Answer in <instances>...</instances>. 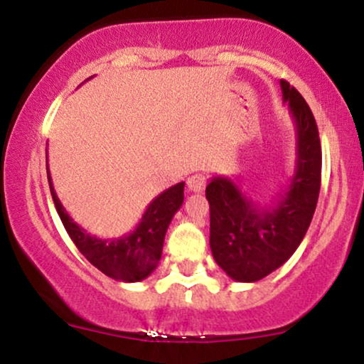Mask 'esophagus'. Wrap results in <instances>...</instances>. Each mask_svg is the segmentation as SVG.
Listing matches in <instances>:
<instances>
[{"instance_id":"esophagus-1","label":"esophagus","mask_w":364,"mask_h":364,"mask_svg":"<svg viewBox=\"0 0 364 364\" xmlns=\"http://www.w3.org/2000/svg\"><path fill=\"white\" fill-rule=\"evenodd\" d=\"M205 186H207V178H205L203 174L196 173L193 176L188 178V190H190L191 193H201V191L205 190Z\"/></svg>"}]
</instances>
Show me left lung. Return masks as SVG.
Segmentation results:
<instances>
[{"mask_svg":"<svg viewBox=\"0 0 364 364\" xmlns=\"http://www.w3.org/2000/svg\"><path fill=\"white\" fill-rule=\"evenodd\" d=\"M279 85L296 134L293 176L279 198L262 207L227 176H213L205 190L210 249L234 282H259L283 266L304 240L317 207L322 169L317 124L304 96L290 82Z\"/></svg>","mask_w":364,"mask_h":364,"instance_id":"8db88e82","label":"left lung"}]
</instances>
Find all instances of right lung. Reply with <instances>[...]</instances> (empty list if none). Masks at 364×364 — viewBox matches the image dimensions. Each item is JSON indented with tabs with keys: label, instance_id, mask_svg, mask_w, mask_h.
I'll return each mask as SVG.
<instances>
[{
	"label": "right lung",
	"instance_id": "1",
	"mask_svg": "<svg viewBox=\"0 0 364 364\" xmlns=\"http://www.w3.org/2000/svg\"><path fill=\"white\" fill-rule=\"evenodd\" d=\"M47 179H49L52 200H54L64 229L68 230L69 237L76 244L80 252L95 268H98L107 277L124 283L142 282L157 268L161 254H163L166 232L174 213L185 200V193H183L185 183H178L157 195L147 205L146 212L132 232L118 239H102L87 234L65 212L54 191L49 164H47Z\"/></svg>",
	"mask_w": 364,
	"mask_h": 364
}]
</instances>
